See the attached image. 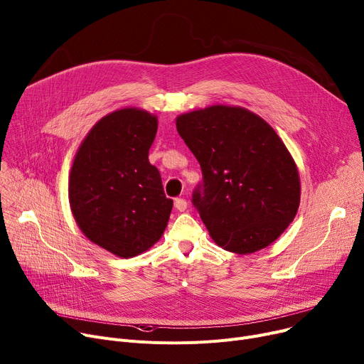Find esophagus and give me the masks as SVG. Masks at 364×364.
I'll use <instances>...</instances> for the list:
<instances>
[{"mask_svg":"<svg viewBox=\"0 0 364 364\" xmlns=\"http://www.w3.org/2000/svg\"><path fill=\"white\" fill-rule=\"evenodd\" d=\"M174 206H176L177 210L184 212V210H187V200H186V199H181V198H180V199H176Z\"/></svg>","mask_w":364,"mask_h":364,"instance_id":"esophagus-1","label":"esophagus"}]
</instances>
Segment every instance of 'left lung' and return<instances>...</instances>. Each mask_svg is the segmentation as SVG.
<instances>
[{
    "mask_svg": "<svg viewBox=\"0 0 364 364\" xmlns=\"http://www.w3.org/2000/svg\"><path fill=\"white\" fill-rule=\"evenodd\" d=\"M202 168L191 202L218 246L247 255L269 246L294 220L300 178L275 130L238 107L213 105L177 118Z\"/></svg>",
    "mask_w": 364,
    "mask_h": 364,
    "instance_id": "obj_1",
    "label": "left lung"
}]
</instances>
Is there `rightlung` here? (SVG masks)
Returning a JSON list of instances; mask_svg holds the SVG:
<instances>
[{
	"label": "right lung",
	"mask_w": 364,
	"mask_h": 364,
	"mask_svg": "<svg viewBox=\"0 0 364 364\" xmlns=\"http://www.w3.org/2000/svg\"><path fill=\"white\" fill-rule=\"evenodd\" d=\"M156 130V117L146 111L111 112L89 132L71 166L73 216L90 241L119 257L152 247L173 209L149 162Z\"/></svg>",
	"instance_id": "1"
}]
</instances>
